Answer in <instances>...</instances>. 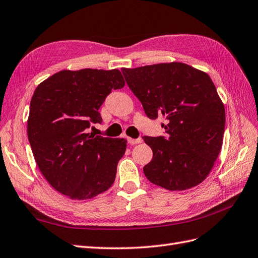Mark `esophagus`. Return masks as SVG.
I'll list each match as a JSON object with an SVG mask.
<instances>
[{
    "instance_id": "obj_1",
    "label": "esophagus",
    "mask_w": 258,
    "mask_h": 258,
    "mask_svg": "<svg viewBox=\"0 0 258 258\" xmlns=\"http://www.w3.org/2000/svg\"><path fill=\"white\" fill-rule=\"evenodd\" d=\"M127 142H128V144H131V145H136V144H141V143L143 142V139H142V138H136V139H134V138L127 137Z\"/></svg>"
}]
</instances>
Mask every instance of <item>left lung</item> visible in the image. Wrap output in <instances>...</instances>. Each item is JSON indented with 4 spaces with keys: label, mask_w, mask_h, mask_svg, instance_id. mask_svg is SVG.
<instances>
[{
    "label": "left lung",
    "mask_w": 258,
    "mask_h": 258,
    "mask_svg": "<svg viewBox=\"0 0 258 258\" xmlns=\"http://www.w3.org/2000/svg\"><path fill=\"white\" fill-rule=\"evenodd\" d=\"M149 119L163 115L166 136H145L153 157L144 166L149 181L186 190L208 177L222 149L225 108L208 73L182 62L121 69Z\"/></svg>",
    "instance_id": "1"
}]
</instances>
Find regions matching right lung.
I'll return each instance as SVG.
<instances>
[{
  "instance_id": "obj_1",
  "label": "right lung",
  "mask_w": 258,
  "mask_h": 258,
  "mask_svg": "<svg viewBox=\"0 0 258 258\" xmlns=\"http://www.w3.org/2000/svg\"><path fill=\"white\" fill-rule=\"evenodd\" d=\"M124 84L117 69H82L57 72L35 88L28 138L41 173L58 192L85 200L112 186L127 142L87 130L102 122V102Z\"/></svg>"
}]
</instances>
